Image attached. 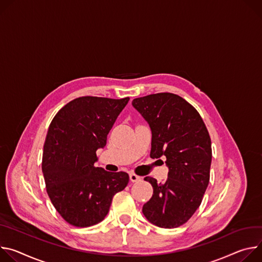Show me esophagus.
<instances>
[{
	"instance_id": "34e87169",
	"label": "esophagus",
	"mask_w": 262,
	"mask_h": 262,
	"mask_svg": "<svg viewBox=\"0 0 262 262\" xmlns=\"http://www.w3.org/2000/svg\"><path fill=\"white\" fill-rule=\"evenodd\" d=\"M140 177L139 176H137L136 173H134V172H131L130 173V180H131V182H137V181H140Z\"/></svg>"
}]
</instances>
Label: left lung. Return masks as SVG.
<instances>
[{
  "label": "left lung",
  "mask_w": 262,
  "mask_h": 262,
  "mask_svg": "<svg viewBox=\"0 0 262 262\" xmlns=\"http://www.w3.org/2000/svg\"><path fill=\"white\" fill-rule=\"evenodd\" d=\"M132 105L152 130L150 157L164 156L168 166L162 183L144 178L152 184L153 195L142 212L160 228L180 227L200 207L209 183L212 150L208 130L196 109L175 94L137 98Z\"/></svg>",
  "instance_id": "left-lung-1"
}]
</instances>
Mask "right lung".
I'll return each instance as SVG.
<instances>
[{"label":"right lung","mask_w":262,"mask_h":262,"mask_svg":"<svg viewBox=\"0 0 262 262\" xmlns=\"http://www.w3.org/2000/svg\"><path fill=\"white\" fill-rule=\"evenodd\" d=\"M130 98L80 97L52 120L43 144L41 169L47 192L62 219L75 227H91L107 215L113 195L129 182L125 171L96 167L97 150Z\"/></svg>","instance_id":"right-lung-1"}]
</instances>
